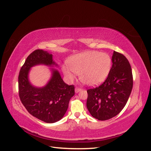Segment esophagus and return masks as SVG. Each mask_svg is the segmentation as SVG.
I'll return each instance as SVG.
<instances>
[{
	"mask_svg": "<svg viewBox=\"0 0 151 151\" xmlns=\"http://www.w3.org/2000/svg\"><path fill=\"white\" fill-rule=\"evenodd\" d=\"M81 90H82V89L81 88H79V87H76V88H75V92L76 93H79V91H81Z\"/></svg>",
	"mask_w": 151,
	"mask_h": 151,
	"instance_id": "esophagus-1",
	"label": "esophagus"
}]
</instances>
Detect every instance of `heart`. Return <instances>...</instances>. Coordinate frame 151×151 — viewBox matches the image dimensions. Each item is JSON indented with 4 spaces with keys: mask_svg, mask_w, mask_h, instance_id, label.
I'll list each match as a JSON object with an SVG mask.
<instances>
[{
    "mask_svg": "<svg viewBox=\"0 0 151 151\" xmlns=\"http://www.w3.org/2000/svg\"><path fill=\"white\" fill-rule=\"evenodd\" d=\"M68 67H63V74L68 79L75 78L74 73L88 86H96L103 82L111 70L112 60L106 53L89 51L76 55L68 59Z\"/></svg>",
    "mask_w": 151,
    "mask_h": 151,
    "instance_id": "1",
    "label": "heart"
}]
</instances>
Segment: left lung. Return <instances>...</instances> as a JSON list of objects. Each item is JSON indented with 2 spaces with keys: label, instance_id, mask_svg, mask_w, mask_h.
Listing matches in <instances>:
<instances>
[{
  "label": "left lung",
  "instance_id": "obj_1",
  "mask_svg": "<svg viewBox=\"0 0 151 151\" xmlns=\"http://www.w3.org/2000/svg\"><path fill=\"white\" fill-rule=\"evenodd\" d=\"M112 63L104 83L87 90V108L91 115L99 120L116 116L125 107L133 88V76L128 59L114 51Z\"/></svg>",
  "mask_w": 151,
  "mask_h": 151
}]
</instances>
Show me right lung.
Listing matches in <instances>:
<instances>
[{
  "label": "right lung",
  "mask_w": 151,
  "mask_h": 151,
  "mask_svg": "<svg viewBox=\"0 0 151 151\" xmlns=\"http://www.w3.org/2000/svg\"><path fill=\"white\" fill-rule=\"evenodd\" d=\"M57 65L52 55L42 50H36L29 55L21 68L18 77L19 96L22 104L31 115L46 123H54L65 115L70 98L75 94L74 85L63 82L57 70L48 84L42 88H35L28 81L30 68L35 65Z\"/></svg>",
  "instance_id": "right-lung-1"
}]
</instances>
